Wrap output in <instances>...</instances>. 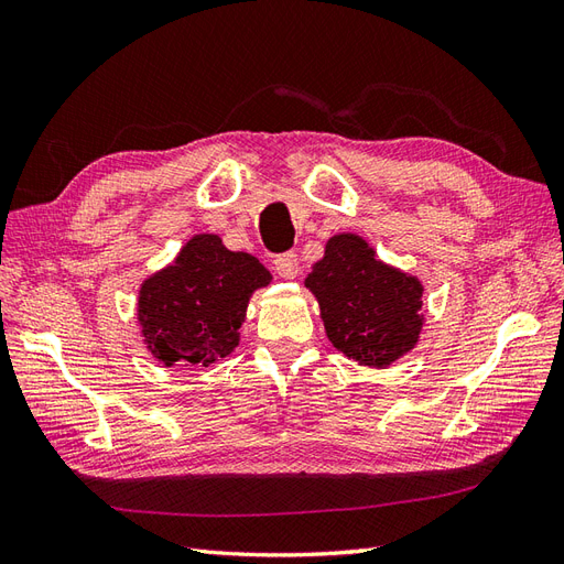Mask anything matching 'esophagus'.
Listing matches in <instances>:
<instances>
[{
  "label": "esophagus",
  "mask_w": 564,
  "mask_h": 564,
  "mask_svg": "<svg viewBox=\"0 0 564 564\" xmlns=\"http://www.w3.org/2000/svg\"><path fill=\"white\" fill-rule=\"evenodd\" d=\"M275 270H278L280 278L294 280V278L299 275V270H301V265H299V253H294V251L280 253L278 259H275Z\"/></svg>",
  "instance_id": "esophagus-1"
}]
</instances>
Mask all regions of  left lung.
Returning <instances> with one entry per match:
<instances>
[{"label": "left lung", "mask_w": 564, "mask_h": 564, "mask_svg": "<svg viewBox=\"0 0 564 564\" xmlns=\"http://www.w3.org/2000/svg\"><path fill=\"white\" fill-rule=\"evenodd\" d=\"M305 286L319 301L329 340L350 360L388 367L416 346L423 286L381 263L362 237H332Z\"/></svg>", "instance_id": "8db88e82"}]
</instances>
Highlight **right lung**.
<instances>
[{
  "label": "right lung",
  "instance_id": "right-lung-1",
  "mask_svg": "<svg viewBox=\"0 0 564 564\" xmlns=\"http://www.w3.org/2000/svg\"><path fill=\"white\" fill-rule=\"evenodd\" d=\"M270 272L245 251H228L216 235H195L174 265L145 280L139 319L150 352L166 367H207L240 340L253 289Z\"/></svg>",
  "mask_w": 564,
  "mask_h": 564
}]
</instances>
